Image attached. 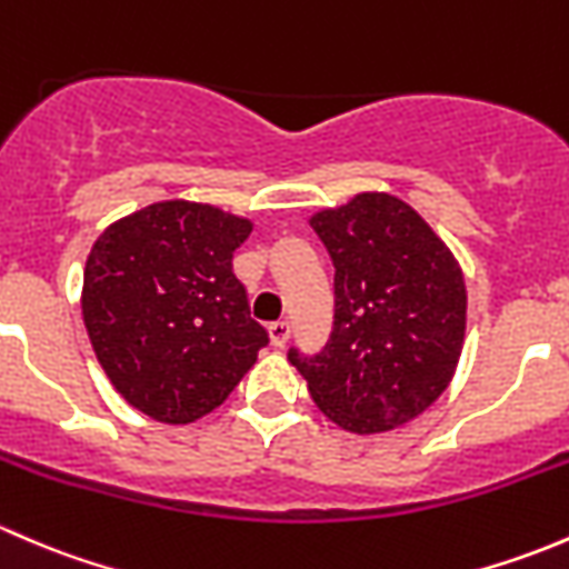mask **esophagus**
Instances as JSON below:
<instances>
[{
	"mask_svg": "<svg viewBox=\"0 0 569 569\" xmlns=\"http://www.w3.org/2000/svg\"><path fill=\"white\" fill-rule=\"evenodd\" d=\"M289 336H291V325L289 321H272V325H269V341H272V347H283L286 341H289Z\"/></svg>",
	"mask_w": 569,
	"mask_h": 569,
	"instance_id": "obj_1",
	"label": "esophagus"
}]
</instances>
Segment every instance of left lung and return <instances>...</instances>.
<instances>
[{
	"mask_svg": "<svg viewBox=\"0 0 569 569\" xmlns=\"http://www.w3.org/2000/svg\"><path fill=\"white\" fill-rule=\"evenodd\" d=\"M308 222L336 267V321L325 352L291 349L289 360L343 432H391L455 380L468 321L462 267L391 192H358Z\"/></svg>",
	"mask_w": 569,
	"mask_h": 569,
	"instance_id": "1",
	"label": "left lung"
}]
</instances>
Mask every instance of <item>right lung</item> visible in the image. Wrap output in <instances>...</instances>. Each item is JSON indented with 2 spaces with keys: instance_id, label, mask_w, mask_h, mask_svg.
<instances>
[{
  "instance_id": "1",
  "label": "right lung",
  "mask_w": 569,
  "mask_h": 569,
  "mask_svg": "<svg viewBox=\"0 0 569 569\" xmlns=\"http://www.w3.org/2000/svg\"><path fill=\"white\" fill-rule=\"evenodd\" d=\"M250 231L248 217L176 198L120 217L90 248V343L114 391L153 421L203 418L267 347L231 263Z\"/></svg>"
}]
</instances>
